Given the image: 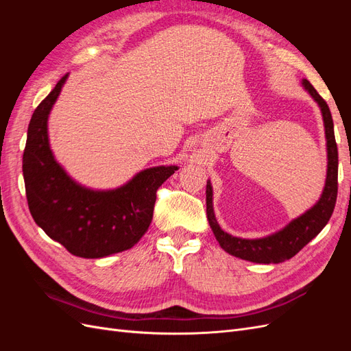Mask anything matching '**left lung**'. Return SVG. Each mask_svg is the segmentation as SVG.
Returning <instances> with one entry per match:
<instances>
[{"label": "left lung", "instance_id": "1", "mask_svg": "<svg viewBox=\"0 0 351 351\" xmlns=\"http://www.w3.org/2000/svg\"><path fill=\"white\" fill-rule=\"evenodd\" d=\"M304 89L312 95V98L319 104L324 123H325V134H326V149H328V173L324 193L317 204L299 217L291 221L284 230L278 231L277 234H272L265 239L258 240H244L239 237H232L221 230L214 215L212 208V187L210 182L206 183V214L209 226L214 231L215 239L219 246L232 256L256 262V263H280L291 259L294 254L299 253L307 243L316 237L322 228L328 224L331 218L337 193H338V149L334 134V123L332 115L329 111L326 101L321 97L316 89L312 86L309 80L303 79Z\"/></svg>", "mask_w": 351, "mask_h": 351}]
</instances>
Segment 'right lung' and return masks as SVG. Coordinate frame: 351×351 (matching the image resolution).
<instances>
[{
  "label": "right lung",
  "instance_id": "obj_1",
  "mask_svg": "<svg viewBox=\"0 0 351 351\" xmlns=\"http://www.w3.org/2000/svg\"><path fill=\"white\" fill-rule=\"evenodd\" d=\"M66 79L67 74L30 119L23 152L26 197L32 217L52 240L74 256L97 259L130 249L142 239L154 217L158 189L177 167L145 169L110 192L74 183L52 156L47 132L48 114Z\"/></svg>",
  "mask_w": 351,
  "mask_h": 351
}]
</instances>
